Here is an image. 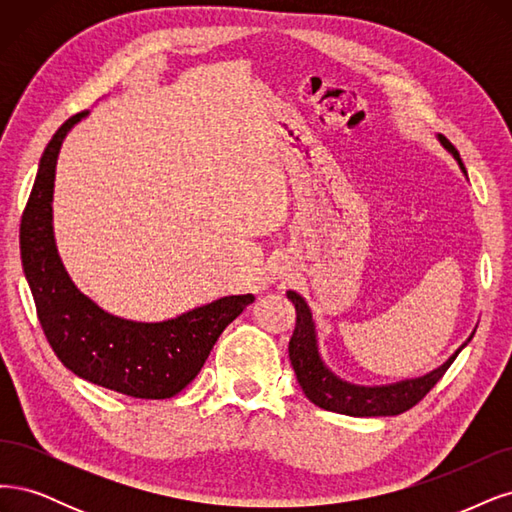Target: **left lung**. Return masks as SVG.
I'll return each mask as SVG.
<instances>
[{
    "label": "left lung",
    "instance_id": "1",
    "mask_svg": "<svg viewBox=\"0 0 512 512\" xmlns=\"http://www.w3.org/2000/svg\"><path fill=\"white\" fill-rule=\"evenodd\" d=\"M442 146L457 159L459 168L466 172L464 163L457 153V148L444 138L438 136ZM287 298L295 304V312H298V323H295V332L289 340V359L291 366L298 376V383L306 398L317 404L319 408L340 412V415L349 417H389V415H400L406 412L415 404H419L427 393L434 389V385L449 370V366L455 361L457 353L449 357L447 364H442L438 370L425 374L421 378H410V381H402L387 387H359L340 381L338 376L329 372L319 357L317 349V334H315V323H312L310 308L304 302L302 295L295 291H289Z\"/></svg>",
    "mask_w": 512,
    "mask_h": 512
}]
</instances>
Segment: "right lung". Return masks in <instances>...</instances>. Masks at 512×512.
Returning <instances> with one entry per match:
<instances>
[{
  "label": "right lung",
  "instance_id": "obj_1",
  "mask_svg": "<svg viewBox=\"0 0 512 512\" xmlns=\"http://www.w3.org/2000/svg\"><path fill=\"white\" fill-rule=\"evenodd\" d=\"M65 121L44 148L21 219V261L44 336L61 364L89 383L142 400H166L200 374L214 342L253 295H229L163 323L112 317L80 293L65 272L53 236V187Z\"/></svg>",
  "mask_w": 512,
  "mask_h": 512
}]
</instances>
